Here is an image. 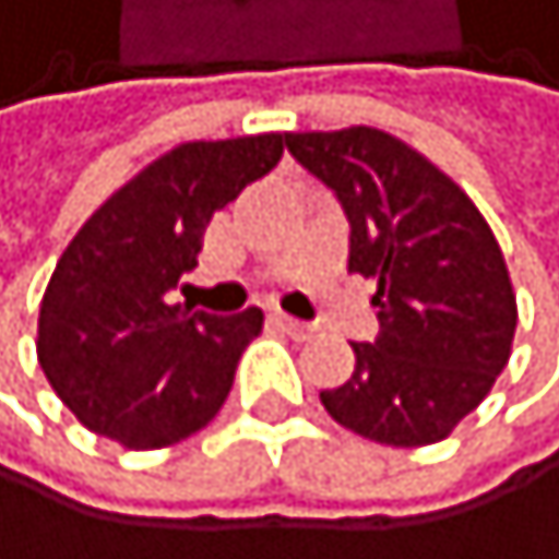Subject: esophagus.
I'll return each mask as SVG.
<instances>
[{
    "instance_id": "1",
    "label": "esophagus",
    "mask_w": 559,
    "mask_h": 559,
    "mask_svg": "<svg viewBox=\"0 0 559 559\" xmlns=\"http://www.w3.org/2000/svg\"><path fill=\"white\" fill-rule=\"evenodd\" d=\"M274 324L282 328V331H288L292 338H310L313 335V324L296 321V317H288V313H274Z\"/></svg>"
}]
</instances>
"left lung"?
<instances>
[{"label": "left lung", "mask_w": 559, "mask_h": 559, "mask_svg": "<svg viewBox=\"0 0 559 559\" xmlns=\"http://www.w3.org/2000/svg\"><path fill=\"white\" fill-rule=\"evenodd\" d=\"M285 145L346 210L349 271L378 282V335L353 342L356 367L321 392L324 411L371 442H442L489 395L514 342L492 228L464 188L385 131H302Z\"/></svg>", "instance_id": "1"}]
</instances>
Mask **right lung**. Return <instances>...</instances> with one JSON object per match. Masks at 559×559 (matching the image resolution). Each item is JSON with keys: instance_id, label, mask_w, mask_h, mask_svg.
Here are the masks:
<instances>
[{"instance_id": "right-lung-1", "label": "right lung", "mask_w": 559, "mask_h": 559, "mask_svg": "<svg viewBox=\"0 0 559 559\" xmlns=\"http://www.w3.org/2000/svg\"><path fill=\"white\" fill-rule=\"evenodd\" d=\"M282 153V134L170 148L63 249L38 313V364L84 428L159 450L217 417L263 313L217 317L167 296L199 263L213 213Z\"/></svg>"}]
</instances>
